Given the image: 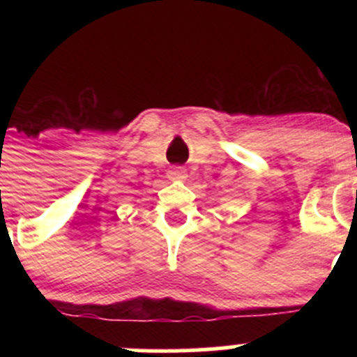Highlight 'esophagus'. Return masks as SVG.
<instances>
[{
	"label": "esophagus",
	"mask_w": 357,
	"mask_h": 357,
	"mask_svg": "<svg viewBox=\"0 0 357 357\" xmlns=\"http://www.w3.org/2000/svg\"><path fill=\"white\" fill-rule=\"evenodd\" d=\"M188 176V172L184 168H169L168 169V178L169 181H184Z\"/></svg>",
	"instance_id": "34e87169"
}]
</instances>
